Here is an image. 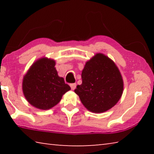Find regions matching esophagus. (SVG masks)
<instances>
[{
	"instance_id": "34e87169",
	"label": "esophagus",
	"mask_w": 154,
	"mask_h": 154,
	"mask_svg": "<svg viewBox=\"0 0 154 154\" xmlns=\"http://www.w3.org/2000/svg\"><path fill=\"white\" fill-rule=\"evenodd\" d=\"M70 86H71L72 90H74L75 89V88H76L77 84H76V83H71V84L70 85Z\"/></svg>"
}]
</instances>
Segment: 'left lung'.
Segmentation results:
<instances>
[{"label":"left lung","instance_id":"obj_1","mask_svg":"<svg viewBox=\"0 0 154 154\" xmlns=\"http://www.w3.org/2000/svg\"><path fill=\"white\" fill-rule=\"evenodd\" d=\"M82 83L75 92L88 111L100 113L116 105L122 97L124 81L115 62L98 53L86 62L82 72Z\"/></svg>","mask_w":154,"mask_h":154}]
</instances>
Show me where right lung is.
<instances>
[{"label":"right lung","mask_w":154,"mask_h":154,"mask_svg":"<svg viewBox=\"0 0 154 154\" xmlns=\"http://www.w3.org/2000/svg\"><path fill=\"white\" fill-rule=\"evenodd\" d=\"M54 60L41 58L31 65L22 81L24 97L31 105L48 110L61 100L71 88L59 77Z\"/></svg>","instance_id":"add662e5"}]
</instances>
